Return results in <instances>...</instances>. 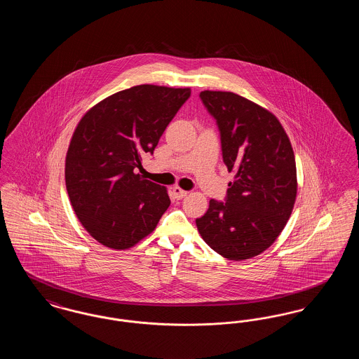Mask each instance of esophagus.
<instances>
[{"instance_id":"34e87169","label":"esophagus","mask_w":359,"mask_h":359,"mask_svg":"<svg viewBox=\"0 0 359 359\" xmlns=\"http://www.w3.org/2000/svg\"><path fill=\"white\" fill-rule=\"evenodd\" d=\"M172 194H173L175 199H183L184 196H187L188 192L180 187H173L172 188Z\"/></svg>"}]
</instances>
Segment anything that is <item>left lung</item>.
<instances>
[{"instance_id": "left-lung-1", "label": "left lung", "mask_w": 359, "mask_h": 359, "mask_svg": "<svg viewBox=\"0 0 359 359\" xmlns=\"http://www.w3.org/2000/svg\"><path fill=\"white\" fill-rule=\"evenodd\" d=\"M199 97L217 120L223 163L236 176L226 202L211 199L196 226L218 255L249 259L266 250L290 219L297 194L294 154L269 110L230 91L205 90Z\"/></svg>"}]
</instances>
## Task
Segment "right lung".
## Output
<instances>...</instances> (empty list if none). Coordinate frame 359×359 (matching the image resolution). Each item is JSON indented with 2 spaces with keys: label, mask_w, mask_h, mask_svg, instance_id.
Returning <instances> with one entry per match:
<instances>
[{
  "label": "right lung",
  "mask_w": 359,
  "mask_h": 359,
  "mask_svg": "<svg viewBox=\"0 0 359 359\" xmlns=\"http://www.w3.org/2000/svg\"><path fill=\"white\" fill-rule=\"evenodd\" d=\"M189 95V87L135 86L93 106L75 128L66 187L79 222L103 246H135L171 205L167 188L136 171Z\"/></svg>",
  "instance_id": "right-lung-1"
}]
</instances>
